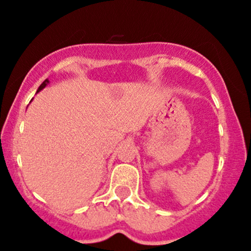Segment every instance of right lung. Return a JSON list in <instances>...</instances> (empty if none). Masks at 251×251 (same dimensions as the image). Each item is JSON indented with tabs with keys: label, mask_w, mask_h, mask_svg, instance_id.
Segmentation results:
<instances>
[{
	"label": "right lung",
	"mask_w": 251,
	"mask_h": 251,
	"mask_svg": "<svg viewBox=\"0 0 251 251\" xmlns=\"http://www.w3.org/2000/svg\"><path fill=\"white\" fill-rule=\"evenodd\" d=\"M47 82H48V80H45V81H44V82H42V83H41V85H40V87H39V90H37V92H40V91H41V90H42V88H44V87H45V86H46V85H47Z\"/></svg>",
	"instance_id": "right-lung-1"
}]
</instances>
